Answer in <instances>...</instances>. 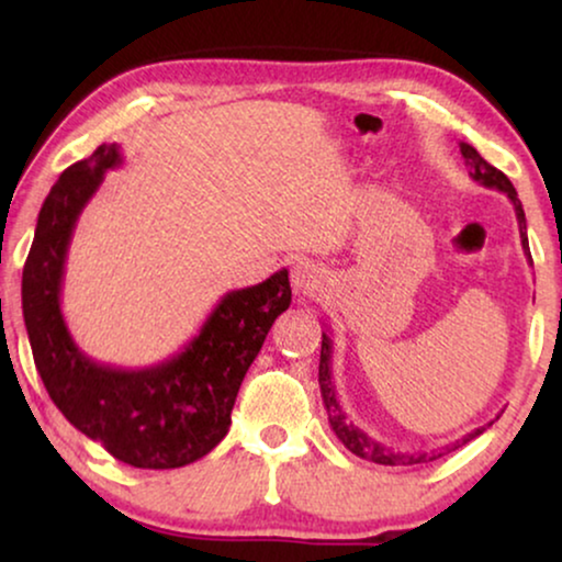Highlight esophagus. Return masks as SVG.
Masks as SVG:
<instances>
[{"label":"esophagus","mask_w":562,"mask_h":562,"mask_svg":"<svg viewBox=\"0 0 562 562\" xmlns=\"http://www.w3.org/2000/svg\"><path fill=\"white\" fill-rule=\"evenodd\" d=\"M291 286H294L296 294L312 296L314 291L322 289V271L312 260H299L291 268Z\"/></svg>","instance_id":"1"}]
</instances>
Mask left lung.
Wrapping results in <instances>:
<instances>
[{"instance_id":"left-lung-1","label":"left lung","mask_w":562,"mask_h":562,"mask_svg":"<svg viewBox=\"0 0 562 562\" xmlns=\"http://www.w3.org/2000/svg\"><path fill=\"white\" fill-rule=\"evenodd\" d=\"M460 153H463V158H465L468 176H471L475 183H481V187H486V189L502 191V194L509 196V202L514 204V214H517V222H519L521 250H525L527 260H532V256H529L525 210H521V202H519V196H517V189H514V183L506 179V176L498 171V168L491 166L488 160H483L481 153L475 150L473 145L460 143ZM319 391H322V402H325V409H327L329 427H333V432L337 435V440H340L345 448L352 452V456H358V458H363V460H371V463H379V465L429 463V460H437V458L448 456V452H452V450L463 448L465 442H471L473 437H479L483 429H486V427L473 429V432H468L465 437H460V440L445 445V448L432 450V452H394L391 448H386V445H381L379 440H373L371 435H366L363 429L352 425V422L348 419V414L342 412L340 398H337V391H335V383H333V337H329V333H322Z\"/></svg>"}]
</instances>
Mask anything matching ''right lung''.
Returning a JSON list of instances; mask_svg holds the SVG:
<instances>
[{
    "label": "right lung",
    "instance_id": "add662e5",
    "mask_svg": "<svg viewBox=\"0 0 562 562\" xmlns=\"http://www.w3.org/2000/svg\"><path fill=\"white\" fill-rule=\"evenodd\" d=\"M122 164L120 145H99L68 166L37 214L22 268V317L45 391L71 425L133 468H181L217 448L237 391L276 317L289 310V271L227 291L202 329L148 368H114L89 358L68 333L60 291L68 245L104 173Z\"/></svg>",
    "mask_w": 562,
    "mask_h": 562
}]
</instances>
